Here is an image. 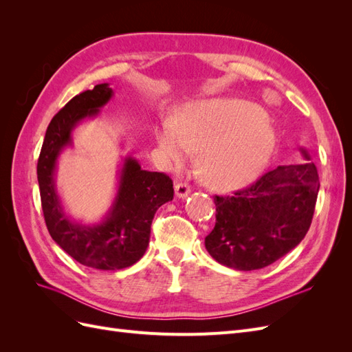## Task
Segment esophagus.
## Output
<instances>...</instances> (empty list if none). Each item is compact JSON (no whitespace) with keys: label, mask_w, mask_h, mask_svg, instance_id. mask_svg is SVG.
Returning <instances> with one entry per match:
<instances>
[{"label":"esophagus","mask_w":352,"mask_h":352,"mask_svg":"<svg viewBox=\"0 0 352 352\" xmlns=\"http://www.w3.org/2000/svg\"><path fill=\"white\" fill-rule=\"evenodd\" d=\"M190 190L192 189H190V186L188 184L179 182L175 185V192H176V197H179V198H186L190 194Z\"/></svg>","instance_id":"esophagus-1"}]
</instances>
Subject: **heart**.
<instances>
[{"instance_id":"obj_1","label":"heart","mask_w":352,"mask_h":352,"mask_svg":"<svg viewBox=\"0 0 352 352\" xmlns=\"http://www.w3.org/2000/svg\"><path fill=\"white\" fill-rule=\"evenodd\" d=\"M166 162L185 166L199 151L204 182L220 190L250 184L267 166L276 132L265 113L247 100L211 98L186 104L177 120H166L157 132Z\"/></svg>"}]
</instances>
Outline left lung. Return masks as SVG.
I'll return each mask as SVG.
<instances>
[{"label": "left lung", "mask_w": 352, "mask_h": 352, "mask_svg": "<svg viewBox=\"0 0 352 352\" xmlns=\"http://www.w3.org/2000/svg\"><path fill=\"white\" fill-rule=\"evenodd\" d=\"M304 164L279 166L233 195L214 197L216 226L206 248L235 270L267 267L294 250L310 229L318 173L310 155Z\"/></svg>", "instance_id": "1"}]
</instances>
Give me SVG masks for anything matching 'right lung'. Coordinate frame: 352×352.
Returning a JSON list of instances; mask_svg holds the SVG:
<instances>
[{"mask_svg": "<svg viewBox=\"0 0 352 352\" xmlns=\"http://www.w3.org/2000/svg\"><path fill=\"white\" fill-rule=\"evenodd\" d=\"M111 97L109 83L95 85L94 89L73 97L50 122L36 167L42 211L51 238L78 263L97 270H120L141 260L150 242L155 211L175 194L167 175L142 170L135 158L127 157L113 207L101 223L85 226L65 214L54 184L57 158L63 148L72 144L76 124L97 116Z\"/></svg>", "mask_w": 352, "mask_h": 352, "instance_id": "add662e5", "label": "right lung"}]
</instances>
